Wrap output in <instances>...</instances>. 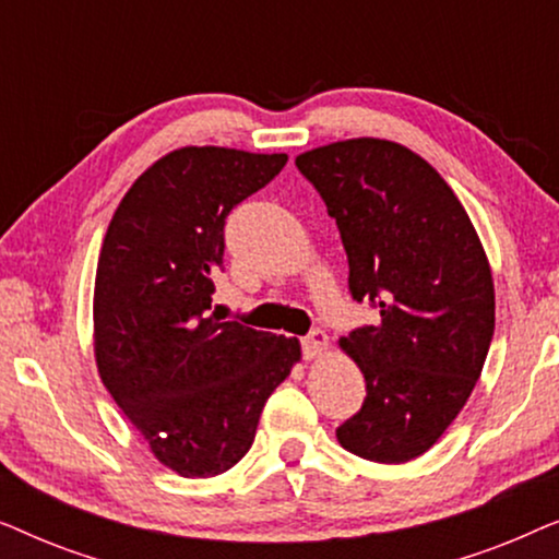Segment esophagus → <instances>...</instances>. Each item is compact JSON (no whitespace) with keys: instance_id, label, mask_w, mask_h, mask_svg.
<instances>
[{"instance_id":"obj_1","label":"esophagus","mask_w":559,"mask_h":559,"mask_svg":"<svg viewBox=\"0 0 559 559\" xmlns=\"http://www.w3.org/2000/svg\"><path fill=\"white\" fill-rule=\"evenodd\" d=\"M325 350H328V335H325V331H320V328H316V331H310L302 338V356L308 358V361H310V358L323 356Z\"/></svg>"}]
</instances>
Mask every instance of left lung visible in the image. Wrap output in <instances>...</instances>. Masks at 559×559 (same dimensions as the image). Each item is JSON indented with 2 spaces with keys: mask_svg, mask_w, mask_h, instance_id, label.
Returning <instances> with one entry per match:
<instances>
[{
  "mask_svg": "<svg viewBox=\"0 0 559 559\" xmlns=\"http://www.w3.org/2000/svg\"><path fill=\"white\" fill-rule=\"evenodd\" d=\"M297 170L348 257V293L379 312L341 338L366 400L335 435L348 453L407 463L457 417L493 338V280L476 228L430 163L386 140L310 150Z\"/></svg>",
  "mask_w": 559,
  "mask_h": 559,
  "instance_id": "1",
  "label": "left lung"
}]
</instances>
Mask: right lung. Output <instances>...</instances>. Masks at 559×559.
<instances>
[{
    "mask_svg": "<svg viewBox=\"0 0 559 559\" xmlns=\"http://www.w3.org/2000/svg\"><path fill=\"white\" fill-rule=\"evenodd\" d=\"M287 155L182 147L121 198L96 266L94 338L104 386L159 463L218 476L247 455L264 402L300 358L297 338L211 312L236 205Z\"/></svg>",
    "mask_w": 559,
    "mask_h": 559,
    "instance_id": "add662e5",
    "label": "right lung"
}]
</instances>
